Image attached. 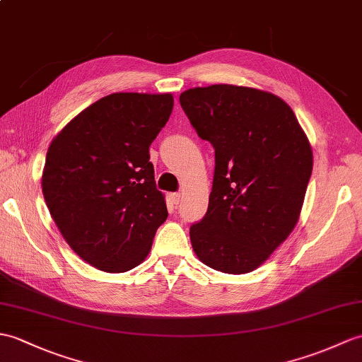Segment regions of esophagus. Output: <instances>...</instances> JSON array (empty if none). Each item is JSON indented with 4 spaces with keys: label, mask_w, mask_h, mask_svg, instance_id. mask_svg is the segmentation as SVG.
<instances>
[{
    "label": "esophagus",
    "mask_w": 362,
    "mask_h": 362,
    "mask_svg": "<svg viewBox=\"0 0 362 362\" xmlns=\"http://www.w3.org/2000/svg\"><path fill=\"white\" fill-rule=\"evenodd\" d=\"M170 197H171V202H173L174 205H177L179 202H180V194H179V192H173Z\"/></svg>",
    "instance_id": "esophagus-1"
}]
</instances>
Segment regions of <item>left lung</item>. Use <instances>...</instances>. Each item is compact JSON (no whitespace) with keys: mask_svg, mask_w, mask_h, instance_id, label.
<instances>
[{"mask_svg":"<svg viewBox=\"0 0 362 362\" xmlns=\"http://www.w3.org/2000/svg\"><path fill=\"white\" fill-rule=\"evenodd\" d=\"M180 106L216 158L208 211L189 228L192 250L217 272H253L299 219L313 170L308 139L291 107L265 90L194 88Z\"/></svg>","mask_w":362,"mask_h":362,"instance_id":"1","label":"left lung"}]
</instances>
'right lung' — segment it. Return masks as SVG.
Wrapping results in <instances>:
<instances>
[{
    "label": "right lung",
    "mask_w": 362,
    "mask_h": 362,
    "mask_svg": "<svg viewBox=\"0 0 362 362\" xmlns=\"http://www.w3.org/2000/svg\"><path fill=\"white\" fill-rule=\"evenodd\" d=\"M173 105L171 94L106 95L50 143L41 179L49 213L69 247L98 270L137 267L166 221L149 146Z\"/></svg>",
    "instance_id": "right-lung-1"
}]
</instances>
